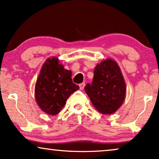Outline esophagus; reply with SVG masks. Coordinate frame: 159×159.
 <instances>
[{
    "mask_svg": "<svg viewBox=\"0 0 159 159\" xmlns=\"http://www.w3.org/2000/svg\"><path fill=\"white\" fill-rule=\"evenodd\" d=\"M79 86H80V90H83L84 88V86H85V83H84V82H82V83L79 84Z\"/></svg>",
    "mask_w": 159,
    "mask_h": 159,
    "instance_id": "34e87169",
    "label": "esophagus"
}]
</instances>
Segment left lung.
<instances>
[{"label": "left lung", "instance_id": "left-lung-1", "mask_svg": "<svg viewBox=\"0 0 159 159\" xmlns=\"http://www.w3.org/2000/svg\"><path fill=\"white\" fill-rule=\"evenodd\" d=\"M84 91L93 105L103 114H111L122 105L127 88L119 65L111 58L98 64L94 69L91 84H87Z\"/></svg>", "mask_w": 159, "mask_h": 159}]
</instances>
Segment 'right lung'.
Returning a JSON list of instances; mask_svg holds the SVG:
<instances>
[{"instance_id":"right-lung-1","label":"right lung","mask_w":159,"mask_h":159,"mask_svg":"<svg viewBox=\"0 0 159 159\" xmlns=\"http://www.w3.org/2000/svg\"><path fill=\"white\" fill-rule=\"evenodd\" d=\"M80 87L72 82L71 71L64 69L58 58H48L40 69L34 97L39 107L49 115H56L66 104V100Z\"/></svg>"}]
</instances>
